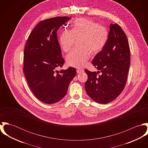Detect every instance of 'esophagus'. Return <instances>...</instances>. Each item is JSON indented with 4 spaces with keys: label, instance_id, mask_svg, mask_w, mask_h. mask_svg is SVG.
<instances>
[{
    "label": "esophagus",
    "instance_id": "34e87169",
    "mask_svg": "<svg viewBox=\"0 0 148 148\" xmlns=\"http://www.w3.org/2000/svg\"><path fill=\"white\" fill-rule=\"evenodd\" d=\"M84 70L83 69H77V73H82L83 72H84Z\"/></svg>",
    "mask_w": 148,
    "mask_h": 148
}]
</instances>
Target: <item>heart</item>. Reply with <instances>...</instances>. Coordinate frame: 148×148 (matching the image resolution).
I'll list each match as a JSON object with an SVG mask.
<instances>
[{"label":"heart","mask_w":148,"mask_h":148,"mask_svg":"<svg viewBox=\"0 0 148 148\" xmlns=\"http://www.w3.org/2000/svg\"><path fill=\"white\" fill-rule=\"evenodd\" d=\"M108 39L107 29L92 20L79 18L73 21L69 31H64L59 36V42L65 52L72 47L75 40H78L80 49H74L66 58L67 64L72 67L81 68L89 59L90 53L96 54L106 45Z\"/></svg>","instance_id":"heart-1"}]
</instances>
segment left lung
Here are the masks:
<instances>
[{
  "instance_id": "left-lung-1",
  "label": "left lung",
  "mask_w": 148,
  "mask_h": 148,
  "mask_svg": "<svg viewBox=\"0 0 148 148\" xmlns=\"http://www.w3.org/2000/svg\"><path fill=\"white\" fill-rule=\"evenodd\" d=\"M92 64L99 71L85 69L88 80L85 89L88 95L100 104L109 103L123 90L130 66V49L127 36L117 24H110L108 39ZM100 71L101 75L97 74Z\"/></svg>"
}]
</instances>
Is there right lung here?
Returning <instances> with one entry per match:
<instances>
[{
	"label": "right lung",
	"mask_w": 148,
	"mask_h": 148,
	"mask_svg": "<svg viewBox=\"0 0 148 148\" xmlns=\"http://www.w3.org/2000/svg\"><path fill=\"white\" fill-rule=\"evenodd\" d=\"M71 19L56 17L39 22L30 34L25 47V77L35 97L46 104L61 100L76 74L72 67L57 71L64 63L57 31Z\"/></svg>",
	"instance_id": "obj_1"
}]
</instances>
